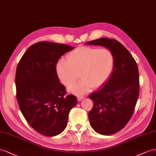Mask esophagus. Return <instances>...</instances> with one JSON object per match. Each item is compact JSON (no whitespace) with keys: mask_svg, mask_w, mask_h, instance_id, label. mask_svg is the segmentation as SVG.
<instances>
[{"mask_svg":"<svg viewBox=\"0 0 156 156\" xmlns=\"http://www.w3.org/2000/svg\"><path fill=\"white\" fill-rule=\"evenodd\" d=\"M83 98H83V96H78V98H77V99H78V101L82 100V99H83Z\"/></svg>","mask_w":156,"mask_h":156,"instance_id":"esophagus-1","label":"esophagus"}]
</instances>
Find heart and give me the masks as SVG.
Masks as SVG:
<instances>
[{
  "instance_id": "b5f03b06",
  "label": "heart",
  "mask_w": 156,
  "mask_h": 156,
  "mask_svg": "<svg viewBox=\"0 0 156 156\" xmlns=\"http://www.w3.org/2000/svg\"><path fill=\"white\" fill-rule=\"evenodd\" d=\"M114 58L107 49L79 47L68 53L66 62L60 61L56 65L57 76L64 85L69 87L80 75L81 80L71 86L70 92L83 95L91 89L101 87L112 73Z\"/></svg>"
}]
</instances>
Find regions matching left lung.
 <instances>
[{
    "mask_svg": "<svg viewBox=\"0 0 156 156\" xmlns=\"http://www.w3.org/2000/svg\"><path fill=\"white\" fill-rule=\"evenodd\" d=\"M86 45L101 46L112 53L114 66L107 82L91 93L93 108L88 113L90 125L98 134L111 135L126 126L133 114L139 95V73L134 58L121 43L103 37Z\"/></svg>",
    "mask_w": 156,
    "mask_h": 156,
    "instance_id": "1",
    "label": "left lung"
}]
</instances>
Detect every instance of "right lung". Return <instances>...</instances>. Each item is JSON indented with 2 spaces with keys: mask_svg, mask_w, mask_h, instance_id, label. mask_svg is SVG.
Returning a JSON list of instances; mask_svg holds the SVG:
<instances>
[{
  "mask_svg": "<svg viewBox=\"0 0 156 156\" xmlns=\"http://www.w3.org/2000/svg\"><path fill=\"white\" fill-rule=\"evenodd\" d=\"M74 49L61 43L41 41L30 46L17 66L16 87L18 105L29 125L47 136L65 129L76 97L66 94L56 65L61 56Z\"/></svg>",
  "mask_w": 156,
  "mask_h": 156,
  "instance_id": "add662e5",
  "label": "right lung"
}]
</instances>
